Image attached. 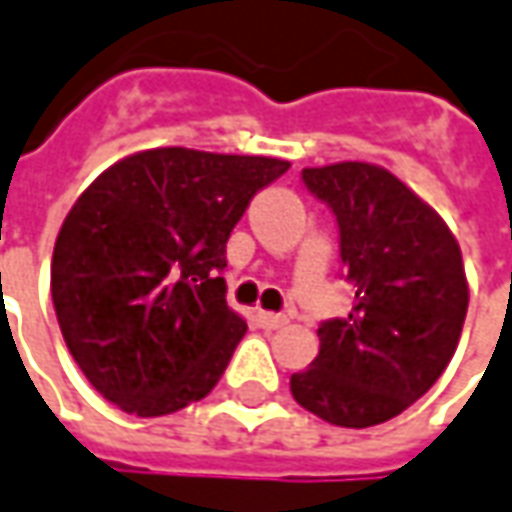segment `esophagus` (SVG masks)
<instances>
[{"mask_svg":"<svg viewBox=\"0 0 512 512\" xmlns=\"http://www.w3.org/2000/svg\"><path fill=\"white\" fill-rule=\"evenodd\" d=\"M256 324L262 329H281L287 327V318L279 312H256Z\"/></svg>","mask_w":512,"mask_h":512,"instance_id":"esophagus-1","label":"esophagus"}]
</instances>
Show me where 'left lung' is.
<instances>
[{
  "label": "left lung",
  "instance_id": "1",
  "mask_svg": "<svg viewBox=\"0 0 512 512\" xmlns=\"http://www.w3.org/2000/svg\"><path fill=\"white\" fill-rule=\"evenodd\" d=\"M301 177L338 219L355 304L349 318L318 327V358L290 377V392L332 425H380L454 358L468 312L462 250L442 216L386 168L332 163Z\"/></svg>",
  "mask_w": 512,
  "mask_h": 512
}]
</instances>
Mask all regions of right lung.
Here are the masks:
<instances>
[{
    "mask_svg": "<svg viewBox=\"0 0 512 512\" xmlns=\"http://www.w3.org/2000/svg\"><path fill=\"white\" fill-rule=\"evenodd\" d=\"M279 157L168 146L129 154L75 200L50 290L87 380L126 414L163 417L219 383L248 332L225 301V245Z\"/></svg>",
    "mask_w": 512,
    "mask_h": 512,
    "instance_id": "add662e5",
    "label": "right lung"
}]
</instances>
